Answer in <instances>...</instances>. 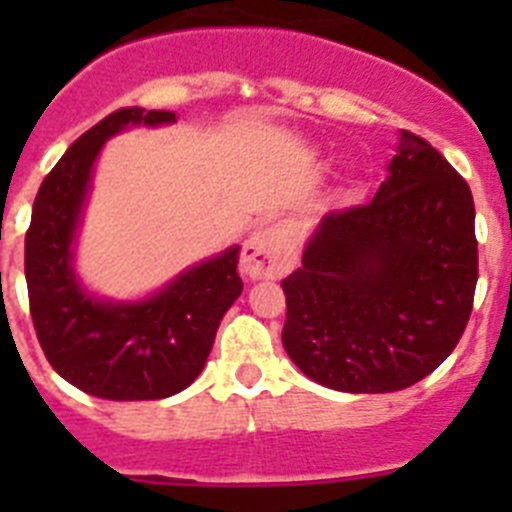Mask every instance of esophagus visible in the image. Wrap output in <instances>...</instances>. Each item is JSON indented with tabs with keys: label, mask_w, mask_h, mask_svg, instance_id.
I'll list each match as a JSON object with an SVG mask.
<instances>
[{
	"label": "esophagus",
	"mask_w": 512,
	"mask_h": 512,
	"mask_svg": "<svg viewBox=\"0 0 512 512\" xmlns=\"http://www.w3.org/2000/svg\"><path fill=\"white\" fill-rule=\"evenodd\" d=\"M297 253L282 225L261 228L243 243L241 271L251 282L259 279H282L295 269Z\"/></svg>",
	"instance_id": "esophagus-1"
}]
</instances>
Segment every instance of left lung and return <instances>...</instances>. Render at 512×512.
I'll return each instance as SVG.
<instances>
[{
	"label": "left lung",
	"instance_id": "1",
	"mask_svg": "<svg viewBox=\"0 0 512 512\" xmlns=\"http://www.w3.org/2000/svg\"><path fill=\"white\" fill-rule=\"evenodd\" d=\"M282 287L284 351L305 377L351 395L413 387L454 351L472 312L469 184L402 130L374 200L325 215Z\"/></svg>",
	"mask_w": 512,
	"mask_h": 512
}]
</instances>
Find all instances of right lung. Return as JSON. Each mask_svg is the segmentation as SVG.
<instances>
[{
  "label": "right lung",
  "instance_id": "1",
  "mask_svg": "<svg viewBox=\"0 0 512 512\" xmlns=\"http://www.w3.org/2000/svg\"><path fill=\"white\" fill-rule=\"evenodd\" d=\"M176 112L128 107L81 135L43 179L25 235L30 315L45 359L102 400H164L205 369L225 312L243 292L238 246L179 271L135 300L102 297L76 271L94 166L104 143L130 128L174 125Z\"/></svg>",
  "mask_w": 512,
  "mask_h": 512
}]
</instances>
